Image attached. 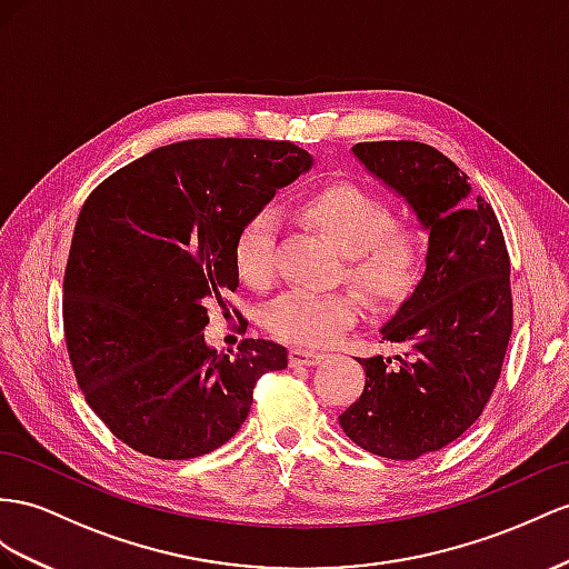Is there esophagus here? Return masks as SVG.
<instances>
[{"mask_svg":"<svg viewBox=\"0 0 569 569\" xmlns=\"http://www.w3.org/2000/svg\"><path fill=\"white\" fill-rule=\"evenodd\" d=\"M325 360V353L308 351V348H293L290 351V366H317V362Z\"/></svg>","mask_w":569,"mask_h":569,"instance_id":"esophagus-1","label":"esophagus"}]
</instances>
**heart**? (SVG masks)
<instances>
[{"label": "heart", "instance_id": "obj_1", "mask_svg": "<svg viewBox=\"0 0 569 569\" xmlns=\"http://www.w3.org/2000/svg\"><path fill=\"white\" fill-rule=\"evenodd\" d=\"M308 223L339 247L346 273L375 302L403 300L416 288L426 269L428 236L416 221L395 218L391 207L356 182H331L300 203ZM232 261L244 283L264 288L276 271V218L257 211L242 223ZM356 290L302 293L290 290L269 305L267 329L288 343L322 348L337 341L360 317Z\"/></svg>", "mask_w": 569, "mask_h": 569}]
</instances>
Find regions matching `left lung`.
<instances>
[{"instance_id":"left-lung-1","label":"left lung","mask_w":569,"mask_h":569,"mask_svg":"<svg viewBox=\"0 0 569 569\" xmlns=\"http://www.w3.org/2000/svg\"><path fill=\"white\" fill-rule=\"evenodd\" d=\"M353 156L428 230L426 273L380 329L401 356L358 358L366 389L339 426L366 451L418 459L469 430L500 380L512 337L509 254L469 174L420 141H362Z\"/></svg>"}]
</instances>
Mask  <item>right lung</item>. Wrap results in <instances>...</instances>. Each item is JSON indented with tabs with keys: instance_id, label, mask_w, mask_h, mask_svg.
<instances>
[{
	"instance_id": "add662e5",
	"label": "right lung",
	"mask_w": 569,
	"mask_h": 569,
	"mask_svg": "<svg viewBox=\"0 0 569 569\" xmlns=\"http://www.w3.org/2000/svg\"><path fill=\"white\" fill-rule=\"evenodd\" d=\"M312 168L290 141L160 146L86 199L64 271V337L86 401L146 457L194 459L226 445L257 380L288 368L281 343L218 353L209 305L238 288L232 244L276 189ZM228 315V312H226Z\"/></svg>"
}]
</instances>
